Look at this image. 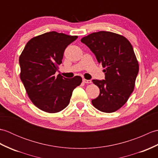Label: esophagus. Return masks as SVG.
<instances>
[{
	"instance_id": "1",
	"label": "esophagus",
	"mask_w": 158,
	"mask_h": 158,
	"mask_svg": "<svg viewBox=\"0 0 158 158\" xmlns=\"http://www.w3.org/2000/svg\"><path fill=\"white\" fill-rule=\"evenodd\" d=\"M83 82L85 83H91L92 81H91V80H88V79H83Z\"/></svg>"
}]
</instances>
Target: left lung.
<instances>
[{
  "mask_svg": "<svg viewBox=\"0 0 158 158\" xmlns=\"http://www.w3.org/2000/svg\"><path fill=\"white\" fill-rule=\"evenodd\" d=\"M81 41L105 69V80H92L100 89L92 105L102 112H115L125 105L135 89L139 66L132 46L123 36L107 31L92 33Z\"/></svg>",
  "mask_w": 158,
  "mask_h": 158,
  "instance_id": "8db88e82",
  "label": "left lung"
}]
</instances>
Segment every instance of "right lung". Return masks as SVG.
Instances as JSON below:
<instances>
[{
    "label": "right lung",
    "mask_w": 158,
    "mask_h": 158,
    "mask_svg": "<svg viewBox=\"0 0 158 158\" xmlns=\"http://www.w3.org/2000/svg\"><path fill=\"white\" fill-rule=\"evenodd\" d=\"M77 37L46 32L30 40L19 56L20 79L32 102L43 111L55 113L65 109L73 89L82 82L80 76H55L66 47Z\"/></svg>",
    "instance_id": "right-lung-1"
}]
</instances>
